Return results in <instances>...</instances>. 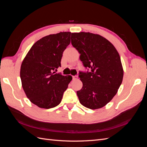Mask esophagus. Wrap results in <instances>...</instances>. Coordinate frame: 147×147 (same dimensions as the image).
I'll return each mask as SVG.
<instances>
[{
    "mask_svg": "<svg viewBox=\"0 0 147 147\" xmlns=\"http://www.w3.org/2000/svg\"><path fill=\"white\" fill-rule=\"evenodd\" d=\"M78 78L77 75H74V76H72V79L73 80H76Z\"/></svg>",
    "mask_w": 147,
    "mask_h": 147,
    "instance_id": "esophagus-1",
    "label": "esophagus"
}]
</instances>
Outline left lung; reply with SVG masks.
<instances>
[{"instance_id":"obj_1","label":"left lung","mask_w":147,"mask_h":147,"mask_svg":"<svg viewBox=\"0 0 147 147\" xmlns=\"http://www.w3.org/2000/svg\"><path fill=\"white\" fill-rule=\"evenodd\" d=\"M71 43L88 69L78 74L83 83L82 88L77 91L80 102L92 110L103 107L117 94L123 81V69L118 53L108 40L98 34L72 33Z\"/></svg>"}]
</instances>
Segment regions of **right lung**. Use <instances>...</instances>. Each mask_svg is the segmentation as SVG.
<instances>
[{"label":"right lung","instance_id":"right-lung-1","mask_svg":"<svg viewBox=\"0 0 147 147\" xmlns=\"http://www.w3.org/2000/svg\"><path fill=\"white\" fill-rule=\"evenodd\" d=\"M70 32L51 34L38 40L31 47L21 66L22 86L28 98L40 108L58 105L72 80L53 72L61 67L64 51L70 43Z\"/></svg>","mask_w":147,"mask_h":147}]
</instances>
